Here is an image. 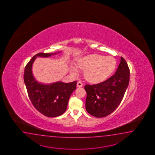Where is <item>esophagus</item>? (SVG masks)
Instances as JSON below:
<instances>
[{"mask_svg": "<svg viewBox=\"0 0 155 155\" xmlns=\"http://www.w3.org/2000/svg\"><path fill=\"white\" fill-rule=\"evenodd\" d=\"M83 86V84L81 81H79L77 83V87H81Z\"/></svg>", "mask_w": 155, "mask_h": 155, "instance_id": "obj_1", "label": "esophagus"}]
</instances>
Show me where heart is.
Listing matches in <instances>:
<instances>
[{"label":"heart","instance_id":"1","mask_svg":"<svg viewBox=\"0 0 155 155\" xmlns=\"http://www.w3.org/2000/svg\"><path fill=\"white\" fill-rule=\"evenodd\" d=\"M78 66L80 69L85 70L84 75L87 81L98 83L106 80L112 74L116 62L112 57L93 54L82 58L79 61ZM71 71L74 75L78 74L75 67H71Z\"/></svg>","mask_w":155,"mask_h":155}]
</instances>
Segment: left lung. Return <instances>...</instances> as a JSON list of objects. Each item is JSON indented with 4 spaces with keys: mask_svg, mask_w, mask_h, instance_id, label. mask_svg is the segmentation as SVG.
Instances as JSON below:
<instances>
[{
    "mask_svg": "<svg viewBox=\"0 0 155 155\" xmlns=\"http://www.w3.org/2000/svg\"><path fill=\"white\" fill-rule=\"evenodd\" d=\"M130 70L123 57L115 74L103 82L86 85L85 107L87 112L97 118L106 117L121 103L130 79Z\"/></svg>",
    "mask_w": 155,
    "mask_h": 155,
    "instance_id": "8db88e82",
    "label": "left lung"
}]
</instances>
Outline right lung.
I'll return each instance as SVG.
<instances>
[{"mask_svg":"<svg viewBox=\"0 0 155 155\" xmlns=\"http://www.w3.org/2000/svg\"><path fill=\"white\" fill-rule=\"evenodd\" d=\"M56 54L38 53L25 68L24 80L31 102L38 111L48 117H58L66 111L70 95L76 89L77 83L76 81L70 83L58 81L45 85L35 79L32 67L36 58H46Z\"/></svg>","mask_w":155,"mask_h":155,"instance_id":"obj_1","label":"right lung"}]
</instances>
